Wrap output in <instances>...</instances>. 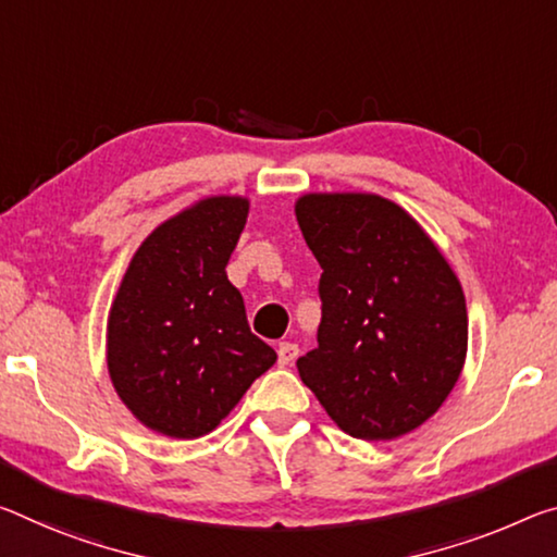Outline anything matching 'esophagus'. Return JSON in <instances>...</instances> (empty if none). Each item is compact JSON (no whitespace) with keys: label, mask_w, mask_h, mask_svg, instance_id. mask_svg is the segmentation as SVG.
Returning <instances> with one entry per match:
<instances>
[{"label":"esophagus","mask_w":557,"mask_h":557,"mask_svg":"<svg viewBox=\"0 0 557 557\" xmlns=\"http://www.w3.org/2000/svg\"><path fill=\"white\" fill-rule=\"evenodd\" d=\"M297 355H299L297 344H293V342H282L280 347H277V361H280V367L293 364V361L297 359Z\"/></svg>","instance_id":"esophagus-1"}]
</instances>
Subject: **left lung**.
Masks as SVG:
<instances>
[{"instance_id":"obj_1","label":"left lung","mask_w":557,"mask_h":557,"mask_svg":"<svg viewBox=\"0 0 557 557\" xmlns=\"http://www.w3.org/2000/svg\"><path fill=\"white\" fill-rule=\"evenodd\" d=\"M295 215L322 268V322L299 376L349 436L409 434L461 376V282L417 220L382 196L310 193Z\"/></svg>"}]
</instances>
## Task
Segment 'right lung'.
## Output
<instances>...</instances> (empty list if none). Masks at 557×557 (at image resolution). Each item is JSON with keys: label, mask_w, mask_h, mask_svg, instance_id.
Masks as SVG:
<instances>
[{"label": "right lung", "mask_w": 557, "mask_h": 557, "mask_svg": "<svg viewBox=\"0 0 557 557\" xmlns=\"http://www.w3.org/2000/svg\"><path fill=\"white\" fill-rule=\"evenodd\" d=\"M250 202L215 196L168 218L131 260L109 312L113 389L144 426L171 438L213 431L275 364L227 280Z\"/></svg>", "instance_id": "add662e5"}]
</instances>
